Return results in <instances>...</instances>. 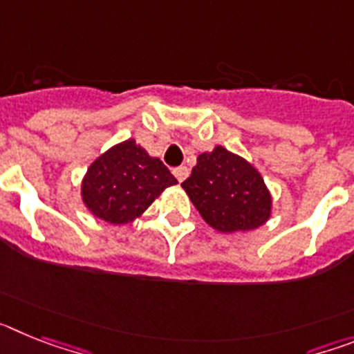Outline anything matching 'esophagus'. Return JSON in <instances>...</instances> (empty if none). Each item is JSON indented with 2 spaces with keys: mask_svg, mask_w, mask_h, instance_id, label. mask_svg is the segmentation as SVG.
<instances>
[{
  "mask_svg": "<svg viewBox=\"0 0 354 354\" xmlns=\"http://www.w3.org/2000/svg\"><path fill=\"white\" fill-rule=\"evenodd\" d=\"M187 174H189V170H187L186 167H177V168H174V175H175V177H177V180H179V183H183V180L186 179Z\"/></svg>",
  "mask_w": 354,
  "mask_h": 354,
  "instance_id": "esophagus-1",
  "label": "esophagus"
}]
</instances>
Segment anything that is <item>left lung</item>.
Listing matches in <instances>:
<instances>
[{"mask_svg": "<svg viewBox=\"0 0 354 354\" xmlns=\"http://www.w3.org/2000/svg\"><path fill=\"white\" fill-rule=\"evenodd\" d=\"M180 186L202 218L220 232L253 230L270 218L271 196L261 174L223 147L200 154Z\"/></svg>", "mask_w": 354, "mask_h": 354, "instance_id": "left-lung-1", "label": "left lung"}]
</instances>
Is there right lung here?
Here are the masks:
<instances>
[{
  "mask_svg": "<svg viewBox=\"0 0 354 354\" xmlns=\"http://www.w3.org/2000/svg\"><path fill=\"white\" fill-rule=\"evenodd\" d=\"M177 184L158 158L127 140L92 162L81 193L86 207L108 223H127L138 218L168 186Z\"/></svg>",
  "mask_w": 354,
  "mask_h": 354,
  "instance_id": "1",
  "label": "right lung"
}]
</instances>
